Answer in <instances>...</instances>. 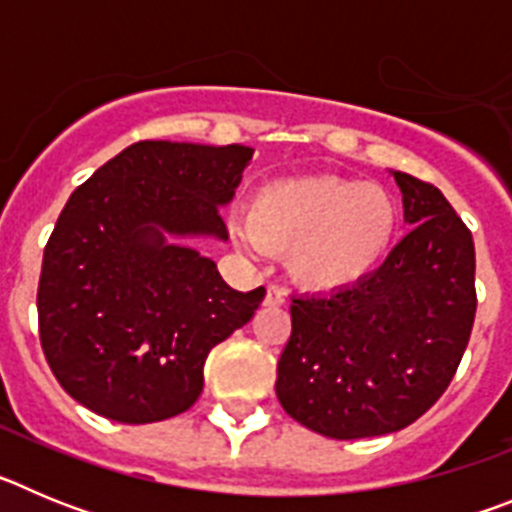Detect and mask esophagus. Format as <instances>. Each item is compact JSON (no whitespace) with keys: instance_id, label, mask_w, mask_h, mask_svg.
Returning <instances> with one entry per match:
<instances>
[{"instance_id":"esophagus-1","label":"esophagus","mask_w":512,"mask_h":512,"mask_svg":"<svg viewBox=\"0 0 512 512\" xmlns=\"http://www.w3.org/2000/svg\"><path fill=\"white\" fill-rule=\"evenodd\" d=\"M284 300H287V295H284V289L274 287V284H269V287H266L264 305H269V307H279V305H284Z\"/></svg>"}]
</instances>
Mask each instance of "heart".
<instances>
[{
	"label": "heart",
	"mask_w": 512,
	"mask_h": 512,
	"mask_svg": "<svg viewBox=\"0 0 512 512\" xmlns=\"http://www.w3.org/2000/svg\"><path fill=\"white\" fill-rule=\"evenodd\" d=\"M400 225V205L382 184L351 176H287L251 194L233 235L246 251H287L300 287L336 292L382 264Z\"/></svg>",
	"instance_id": "1"
}]
</instances>
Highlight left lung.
<instances>
[{
    "mask_svg": "<svg viewBox=\"0 0 512 512\" xmlns=\"http://www.w3.org/2000/svg\"><path fill=\"white\" fill-rule=\"evenodd\" d=\"M392 176L413 230L354 287L292 297L279 356L284 413L338 441L415 423L454 379L477 312L469 228L441 189Z\"/></svg>",
    "mask_w": 512,
    "mask_h": 512,
    "instance_id": "8db88e82",
    "label": "left lung"
}]
</instances>
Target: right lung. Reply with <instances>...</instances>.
I'll list each match as a JSON object with an SVG mask.
<instances>
[{
  "label": "right lung",
  "mask_w": 512,
  "mask_h": 512,
  "mask_svg": "<svg viewBox=\"0 0 512 512\" xmlns=\"http://www.w3.org/2000/svg\"><path fill=\"white\" fill-rule=\"evenodd\" d=\"M248 146L140 140L74 189L43 253L40 346L76 402L117 423H156L197 402L212 348L266 289L238 292L217 264L166 241H228Z\"/></svg>",
  "instance_id": "add662e5"
}]
</instances>
